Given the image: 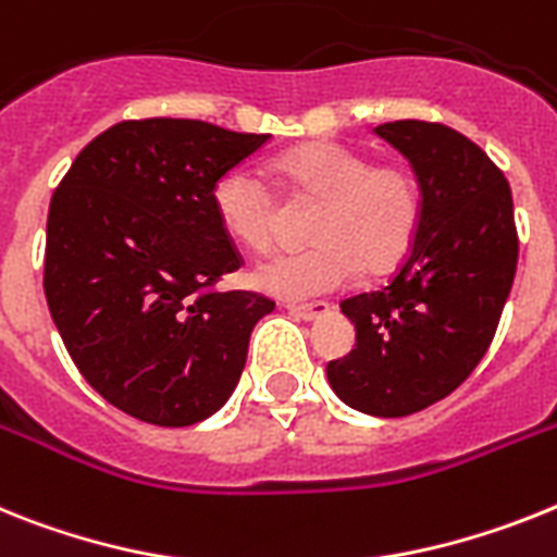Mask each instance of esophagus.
<instances>
[{
    "instance_id": "1",
    "label": "esophagus",
    "mask_w": 557,
    "mask_h": 557,
    "mask_svg": "<svg viewBox=\"0 0 557 557\" xmlns=\"http://www.w3.org/2000/svg\"><path fill=\"white\" fill-rule=\"evenodd\" d=\"M288 311H292L294 317H300V320H320V317H325L331 311L329 302H288Z\"/></svg>"
}]
</instances>
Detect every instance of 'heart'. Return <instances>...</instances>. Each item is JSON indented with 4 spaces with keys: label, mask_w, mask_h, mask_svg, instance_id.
I'll list each match as a JSON object with an SVG mask.
<instances>
[{
    "label": "heart",
    "mask_w": 557,
    "mask_h": 557,
    "mask_svg": "<svg viewBox=\"0 0 557 557\" xmlns=\"http://www.w3.org/2000/svg\"><path fill=\"white\" fill-rule=\"evenodd\" d=\"M274 177L292 200L320 203L314 246L283 251L251 271V283L283 300H308L350 286L366 265L391 271L413 246L422 223V184L401 161H373L368 149L311 141L274 161ZM218 223L232 240L265 251L277 240L280 207L249 166L223 172L212 189Z\"/></svg>",
    "instance_id": "heart-1"
}]
</instances>
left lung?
Segmentation results:
<instances>
[{
  "label": "left lung",
  "mask_w": 557,
  "mask_h": 557,
  "mask_svg": "<svg viewBox=\"0 0 557 557\" xmlns=\"http://www.w3.org/2000/svg\"><path fill=\"white\" fill-rule=\"evenodd\" d=\"M373 133L419 175L422 223L387 286L339 302L357 348L329 362V382L354 410L396 419L450 396L487 354L518 232L507 177L467 135L416 119Z\"/></svg>",
  "instance_id": "1"
}]
</instances>
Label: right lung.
Returning a JSON list of instances; mask_svg holds the SVG:
<instances>
[{
  "label": "right lung",
  "instance_id": "obj_1",
  "mask_svg": "<svg viewBox=\"0 0 557 557\" xmlns=\"http://www.w3.org/2000/svg\"><path fill=\"white\" fill-rule=\"evenodd\" d=\"M269 135L207 121H121L78 152L48 212L45 297L92 391L186 428L223 408L274 300L218 292L243 263L212 189Z\"/></svg>",
  "mask_w": 557,
  "mask_h": 557
}]
</instances>
